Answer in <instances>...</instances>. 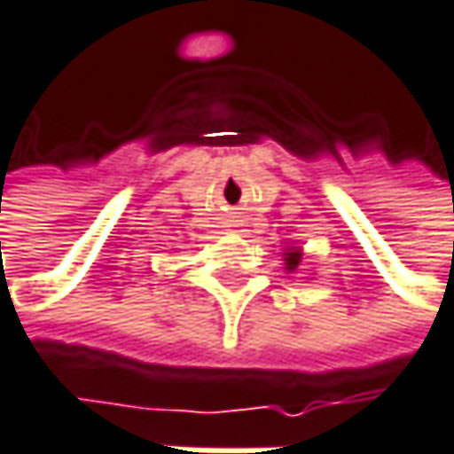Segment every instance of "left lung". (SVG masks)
Listing matches in <instances>:
<instances>
[{
  "instance_id": "left-lung-1",
  "label": "left lung",
  "mask_w": 454,
  "mask_h": 454,
  "mask_svg": "<svg viewBox=\"0 0 454 454\" xmlns=\"http://www.w3.org/2000/svg\"><path fill=\"white\" fill-rule=\"evenodd\" d=\"M283 260H286V270L294 272V270L299 268V262H301V252L299 249H286V257Z\"/></svg>"
}]
</instances>
